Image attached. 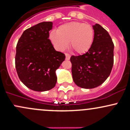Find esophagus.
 I'll return each mask as SVG.
<instances>
[{
	"instance_id": "34e87169",
	"label": "esophagus",
	"mask_w": 130,
	"mask_h": 130,
	"mask_svg": "<svg viewBox=\"0 0 130 130\" xmlns=\"http://www.w3.org/2000/svg\"><path fill=\"white\" fill-rule=\"evenodd\" d=\"M65 58H66V60H70V55L68 54H65Z\"/></svg>"
}]
</instances>
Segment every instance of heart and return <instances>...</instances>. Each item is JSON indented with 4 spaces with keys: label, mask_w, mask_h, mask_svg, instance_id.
I'll return each instance as SVG.
<instances>
[{
    "label": "heart",
    "mask_w": 130,
    "mask_h": 130,
    "mask_svg": "<svg viewBox=\"0 0 130 130\" xmlns=\"http://www.w3.org/2000/svg\"><path fill=\"white\" fill-rule=\"evenodd\" d=\"M94 38V31L90 25L78 21H72L64 24L58 28L57 31H52L50 39L57 51H63L68 46L78 54H85L92 46Z\"/></svg>",
    "instance_id": "1"
}]
</instances>
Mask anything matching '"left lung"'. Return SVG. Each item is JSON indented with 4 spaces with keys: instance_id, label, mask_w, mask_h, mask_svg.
<instances>
[{
    "instance_id": "obj_1",
    "label": "left lung",
    "mask_w": 130,
    "mask_h": 130,
    "mask_svg": "<svg viewBox=\"0 0 130 130\" xmlns=\"http://www.w3.org/2000/svg\"><path fill=\"white\" fill-rule=\"evenodd\" d=\"M92 28L94 38L90 49L83 55L70 58L73 79L77 86L85 89L102 85L113 65L114 45L109 32L99 24Z\"/></svg>"
}]
</instances>
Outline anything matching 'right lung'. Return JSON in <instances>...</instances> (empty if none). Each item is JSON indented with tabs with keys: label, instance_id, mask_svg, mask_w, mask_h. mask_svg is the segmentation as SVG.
<instances>
[{
	"label": "right lung",
	"instance_id": "add662e5",
	"mask_svg": "<svg viewBox=\"0 0 130 130\" xmlns=\"http://www.w3.org/2000/svg\"><path fill=\"white\" fill-rule=\"evenodd\" d=\"M51 21L39 23L23 32L17 43L15 67L21 82L35 91H49L55 86V72L65 60L49 39Z\"/></svg>",
	"mask_w": 130,
	"mask_h": 130
}]
</instances>
